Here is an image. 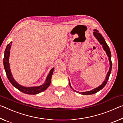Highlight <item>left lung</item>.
I'll return each instance as SVG.
<instances>
[{
  "label": "left lung",
  "mask_w": 123,
  "mask_h": 123,
  "mask_svg": "<svg viewBox=\"0 0 123 123\" xmlns=\"http://www.w3.org/2000/svg\"><path fill=\"white\" fill-rule=\"evenodd\" d=\"M93 34H94V36H95V37L98 40V41H99V43H100V44H101V45H102V47H103L104 50L106 51L108 58H109V61H110V68L109 71H108V73L107 74V76H106V79L105 80V81L103 82V83H102L101 85L98 86V87L95 88V89L91 90V91L86 92H78V93L83 94V95H92V94H95V93H96V92H98L99 91V90L102 89V88H103L104 86H106V84H107V81L108 80V78H109L110 75L111 74V70H112V61H111V51H110L109 47L108 46L107 43H106V41H105V40L104 37H102L101 34H100L99 32H98V31L95 29L94 31ZM69 85L70 86V87L72 88V87L71 86V85H70V80H69Z\"/></svg>",
  "instance_id": "8db88e82"
}]
</instances>
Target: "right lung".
<instances>
[{
  "label": "right lung",
  "mask_w": 123,
  "mask_h": 123,
  "mask_svg": "<svg viewBox=\"0 0 123 123\" xmlns=\"http://www.w3.org/2000/svg\"><path fill=\"white\" fill-rule=\"evenodd\" d=\"M12 42L10 43L7 45L6 49L5 50L4 52V57L3 59V63H4V69L6 72V74L9 79V81L11 82V83L15 86V88L18 89L19 91L23 92V93L27 94H39L40 92L45 90L49 86L51 82V78L52 75H53L54 68L52 69L51 71H50L49 74L47 77V79L44 84L42 86H35V87H25L22 86H20L19 84H18L16 82L13 78L12 76L10 69V65L9 63V58L10 55V49L11 45Z\"/></svg>",
  "instance_id": "right-lung-1"
}]
</instances>
